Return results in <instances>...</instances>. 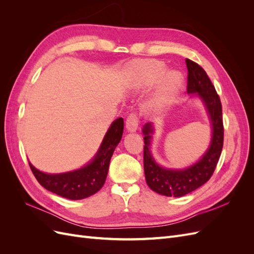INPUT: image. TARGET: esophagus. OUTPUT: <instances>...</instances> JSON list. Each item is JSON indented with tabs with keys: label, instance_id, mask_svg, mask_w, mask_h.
Masks as SVG:
<instances>
[{
	"label": "esophagus",
	"instance_id": "1",
	"mask_svg": "<svg viewBox=\"0 0 254 254\" xmlns=\"http://www.w3.org/2000/svg\"><path fill=\"white\" fill-rule=\"evenodd\" d=\"M137 125H139V117H137V113L135 112L130 113L126 120L127 130L130 132H133L137 129Z\"/></svg>",
	"mask_w": 254,
	"mask_h": 254
}]
</instances>
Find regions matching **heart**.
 Returning <instances> with one entry per match:
<instances>
[{"label":"heart","instance_id":"heart-1","mask_svg":"<svg viewBox=\"0 0 254 254\" xmlns=\"http://www.w3.org/2000/svg\"><path fill=\"white\" fill-rule=\"evenodd\" d=\"M165 71V66L161 63H150L146 66L141 75V82L143 84H150L161 78ZM183 83L182 75L177 71L167 72L160 80L159 98L162 104L168 103L177 95Z\"/></svg>","mask_w":254,"mask_h":254}]
</instances>
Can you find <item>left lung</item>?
Wrapping results in <instances>:
<instances>
[{
  "label": "left lung",
  "mask_w": 254,
  "mask_h": 254,
  "mask_svg": "<svg viewBox=\"0 0 254 254\" xmlns=\"http://www.w3.org/2000/svg\"><path fill=\"white\" fill-rule=\"evenodd\" d=\"M188 66V93L197 94L203 102L212 125V140L202 158L184 170H167L156 163L150 152V140L153 127L147 123L143 128L144 133V172L148 187L156 193L167 197L187 195L209 180L221 155L224 146V124L220 98L205 71L190 59Z\"/></svg>",
  "instance_id": "left-lung-1"
}]
</instances>
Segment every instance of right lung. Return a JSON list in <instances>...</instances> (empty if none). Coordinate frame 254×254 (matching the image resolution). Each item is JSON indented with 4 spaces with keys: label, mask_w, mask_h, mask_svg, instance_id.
<instances>
[{
    "label": "right lung",
    "mask_w": 254,
    "mask_h": 254,
    "mask_svg": "<svg viewBox=\"0 0 254 254\" xmlns=\"http://www.w3.org/2000/svg\"><path fill=\"white\" fill-rule=\"evenodd\" d=\"M124 120H115L107 131L103 143L93 160L80 170L64 174H45L38 171L29 163L36 179L48 190L71 200H79L93 195L101 190L107 178L110 159L120 143Z\"/></svg>",
    "instance_id": "obj_1"
}]
</instances>
